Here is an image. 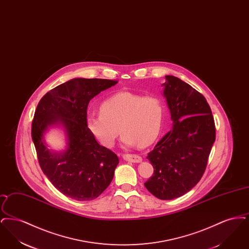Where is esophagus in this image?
I'll use <instances>...</instances> for the list:
<instances>
[{
    "mask_svg": "<svg viewBox=\"0 0 249 249\" xmlns=\"http://www.w3.org/2000/svg\"><path fill=\"white\" fill-rule=\"evenodd\" d=\"M123 159L125 160L131 161V162H141L142 161V158L139 155L136 154H123Z\"/></svg>",
    "mask_w": 249,
    "mask_h": 249,
    "instance_id": "obj_1",
    "label": "esophagus"
}]
</instances>
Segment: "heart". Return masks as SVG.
I'll use <instances>...</instances> for the list:
<instances>
[{
	"label": "heart",
	"instance_id": "1",
	"mask_svg": "<svg viewBox=\"0 0 249 249\" xmlns=\"http://www.w3.org/2000/svg\"><path fill=\"white\" fill-rule=\"evenodd\" d=\"M100 110L101 113L87 117V127L106 146L115 143L120 130L125 145H148L157 139L162 127L164 105L156 95L119 92L105 100Z\"/></svg>",
	"mask_w": 249,
	"mask_h": 249
}]
</instances>
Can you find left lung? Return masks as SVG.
<instances>
[{"instance_id":"1","label":"left lung","mask_w":249,"mask_h":249,"mask_svg":"<svg viewBox=\"0 0 249 249\" xmlns=\"http://www.w3.org/2000/svg\"><path fill=\"white\" fill-rule=\"evenodd\" d=\"M165 78L163 95L173 130L146 157L154 173L144 187L160 200H173L189 192L201 180L215 140V126L203 95L176 76Z\"/></svg>"}]
</instances>
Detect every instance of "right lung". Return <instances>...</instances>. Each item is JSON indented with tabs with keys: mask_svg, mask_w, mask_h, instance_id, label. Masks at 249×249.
I'll list each match as a JSON object with an SVG mask.
<instances>
[{
	"mask_svg": "<svg viewBox=\"0 0 249 249\" xmlns=\"http://www.w3.org/2000/svg\"><path fill=\"white\" fill-rule=\"evenodd\" d=\"M118 83L100 78H74L49 90L40 100L32 123V138L38 162L52 185L76 201H91L110 185L119 158L102 146L87 127L89 101ZM60 122L69 146L60 155L46 149L42 135L48 126Z\"/></svg>",
	"mask_w": 249,
	"mask_h": 249,
	"instance_id": "obj_1",
	"label": "right lung"
}]
</instances>
